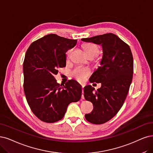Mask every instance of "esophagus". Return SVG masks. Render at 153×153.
Returning a JSON list of instances; mask_svg holds the SVG:
<instances>
[{
	"instance_id": "34e87169",
	"label": "esophagus",
	"mask_w": 153,
	"mask_h": 153,
	"mask_svg": "<svg viewBox=\"0 0 153 153\" xmlns=\"http://www.w3.org/2000/svg\"><path fill=\"white\" fill-rule=\"evenodd\" d=\"M82 94L81 98H82V100H84V87L83 86L82 87Z\"/></svg>"
}]
</instances>
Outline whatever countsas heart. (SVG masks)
I'll list each match as a JSON object with an SVG mask.
<instances>
[{"label":"heart","mask_w":153,"mask_h":153,"mask_svg":"<svg viewBox=\"0 0 153 153\" xmlns=\"http://www.w3.org/2000/svg\"><path fill=\"white\" fill-rule=\"evenodd\" d=\"M83 48L84 50V52L86 53L88 56L90 55H94V56L97 55L99 50L97 45L91 43H84L83 45ZM71 50H69L67 52V55H69L71 53ZM90 74V71L88 68L86 67H77L76 69H74L71 72V75L76 78L79 81H83Z\"/></svg>","instance_id":"b5f03b06"}]
</instances>
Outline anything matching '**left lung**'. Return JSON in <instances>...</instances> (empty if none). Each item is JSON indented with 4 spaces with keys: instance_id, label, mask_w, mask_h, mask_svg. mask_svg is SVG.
Here are the masks:
<instances>
[{
    "instance_id": "1",
    "label": "left lung",
    "mask_w": 153,
    "mask_h": 153,
    "mask_svg": "<svg viewBox=\"0 0 153 153\" xmlns=\"http://www.w3.org/2000/svg\"><path fill=\"white\" fill-rule=\"evenodd\" d=\"M101 45L103 57L100 66L91 76V82L101 83L100 88L87 86L84 97L93 105V110L86 114V119L93 124H103L117 115L127 97L132 82L134 61L128 45L113 33L81 39Z\"/></svg>"
}]
</instances>
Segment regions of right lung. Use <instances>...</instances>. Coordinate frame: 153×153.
I'll use <instances>...</instances> for the list:
<instances>
[{
  "label": "right lung",
  "instance_id": "obj_1",
  "mask_svg": "<svg viewBox=\"0 0 153 153\" xmlns=\"http://www.w3.org/2000/svg\"><path fill=\"white\" fill-rule=\"evenodd\" d=\"M77 42L50 34L33 42L26 51L24 91L31 111L44 122L61 120L68 105L81 98L82 89L77 81L70 80L62 86L54 77L59 68L66 66L65 53Z\"/></svg>",
  "mask_w": 153,
  "mask_h": 153
}]
</instances>
